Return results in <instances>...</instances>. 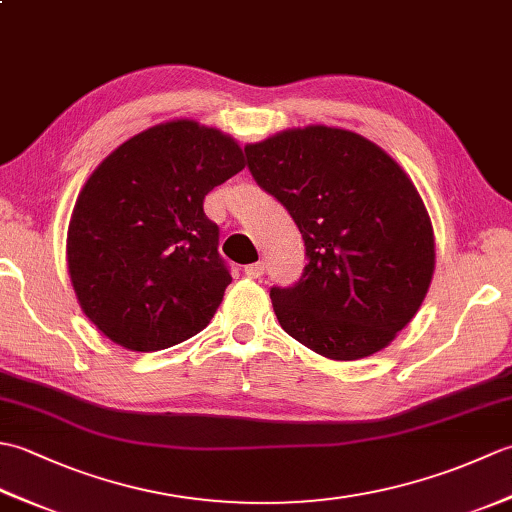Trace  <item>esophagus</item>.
<instances>
[{"mask_svg":"<svg viewBox=\"0 0 512 512\" xmlns=\"http://www.w3.org/2000/svg\"><path fill=\"white\" fill-rule=\"evenodd\" d=\"M264 270H266L264 262H255V264H248V266L244 268V275H246L248 279H259V277L264 275Z\"/></svg>","mask_w":512,"mask_h":512,"instance_id":"obj_1","label":"esophagus"}]
</instances>
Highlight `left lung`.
Segmentation results:
<instances>
[{"mask_svg": "<svg viewBox=\"0 0 512 512\" xmlns=\"http://www.w3.org/2000/svg\"><path fill=\"white\" fill-rule=\"evenodd\" d=\"M244 151L306 244L297 284L270 288L281 328L332 361L383 350L422 306L436 268L429 213L407 173L372 140L325 125Z\"/></svg>", "mask_w": 512, "mask_h": 512, "instance_id": "obj_1", "label": "left lung"}]
</instances>
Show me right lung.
<instances>
[{"label": "right lung", "instance_id": "1", "mask_svg": "<svg viewBox=\"0 0 512 512\" xmlns=\"http://www.w3.org/2000/svg\"><path fill=\"white\" fill-rule=\"evenodd\" d=\"M244 165L231 136L184 118L136 134L94 169L68 226V270L107 339L156 352L209 325L231 273L202 204Z\"/></svg>", "mask_w": 512, "mask_h": 512}]
</instances>
